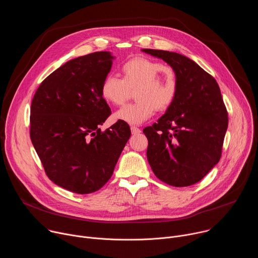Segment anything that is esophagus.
Returning a JSON list of instances; mask_svg holds the SVG:
<instances>
[{
  "instance_id": "34e87169",
  "label": "esophagus",
  "mask_w": 258,
  "mask_h": 258,
  "mask_svg": "<svg viewBox=\"0 0 258 258\" xmlns=\"http://www.w3.org/2000/svg\"><path fill=\"white\" fill-rule=\"evenodd\" d=\"M131 131H132L133 135H138V134L141 133V130L137 126H131Z\"/></svg>"
}]
</instances>
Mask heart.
Segmentation results:
<instances>
[{"label": "heart", "instance_id": "b5f03b06", "mask_svg": "<svg viewBox=\"0 0 258 258\" xmlns=\"http://www.w3.org/2000/svg\"><path fill=\"white\" fill-rule=\"evenodd\" d=\"M122 78L108 75L102 82L101 95L112 105L120 106L136 89L137 102L128 104L114 114V118L130 124H141L154 111L167 109L177 94L174 70L163 63L144 57L130 59L121 66Z\"/></svg>", "mask_w": 258, "mask_h": 258}]
</instances>
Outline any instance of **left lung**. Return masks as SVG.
I'll return each instance as SVG.
<instances>
[{
    "label": "left lung",
    "mask_w": 258,
    "mask_h": 258,
    "mask_svg": "<svg viewBox=\"0 0 258 258\" xmlns=\"http://www.w3.org/2000/svg\"><path fill=\"white\" fill-rule=\"evenodd\" d=\"M175 72L177 94L166 112L143 133L154 174L173 187L201 180L220 159L229 118L216 81L190 58L169 51L143 49Z\"/></svg>",
    "instance_id": "8db88e82"
}]
</instances>
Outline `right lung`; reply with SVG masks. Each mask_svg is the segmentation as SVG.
I'll return each instance as SVG.
<instances>
[{"label": "right lung", "instance_id": "right-lung-1", "mask_svg": "<svg viewBox=\"0 0 258 258\" xmlns=\"http://www.w3.org/2000/svg\"><path fill=\"white\" fill-rule=\"evenodd\" d=\"M113 59L104 51L69 60L44 80L31 102V143L49 178L73 193L101 189L131 137L123 121L99 128L111 114L101 85Z\"/></svg>", "mask_w": 258, "mask_h": 258}]
</instances>
